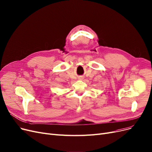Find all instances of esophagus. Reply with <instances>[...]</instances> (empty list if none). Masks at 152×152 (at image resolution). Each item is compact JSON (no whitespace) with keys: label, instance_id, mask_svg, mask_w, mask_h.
Wrapping results in <instances>:
<instances>
[{"label":"esophagus","instance_id":"esophagus-1","mask_svg":"<svg viewBox=\"0 0 152 152\" xmlns=\"http://www.w3.org/2000/svg\"><path fill=\"white\" fill-rule=\"evenodd\" d=\"M83 77H82V76L80 77V80H83Z\"/></svg>","mask_w":152,"mask_h":152}]
</instances>
